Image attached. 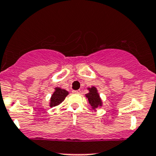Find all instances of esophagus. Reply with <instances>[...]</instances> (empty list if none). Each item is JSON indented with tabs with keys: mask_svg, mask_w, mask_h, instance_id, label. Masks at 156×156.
I'll return each mask as SVG.
<instances>
[{
	"mask_svg": "<svg viewBox=\"0 0 156 156\" xmlns=\"http://www.w3.org/2000/svg\"><path fill=\"white\" fill-rule=\"evenodd\" d=\"M73 93H80V90H73Z\"/></svg>",
	"mask_w": 156,
	"mask_h": 156,
	"instance_id": "34e87169",
	"label": "esophagus"
}]
</instances>
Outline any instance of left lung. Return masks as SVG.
I'll return each mask as SVG.
<instances>
[{"instance_id":"8db88e82","label":"left lung","mask_w":156,"mask_h":156,"mask_svg":"<svg viewBox=\"0 0 156 156\" xmlns=\"http://www.w3.org/2000/svg\"><path fill=\"white\" fill-rule=\"evenodd\" d=\"M87 89L89 90V92L86 94V98L87 99L91 108L94 111L101 108L103 105V101L100 97L97 88L92 86L91 87H87Z\"/></svg>"}]
</instances>
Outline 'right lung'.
<instances>
[{"label":"right lung","mask_w":156,"mask_h":156,"mask_svg":"<svg viewBox=\"0 0 156 156\" xmlns=\"http://www.w3.org/2000/svg\"><path fill=\"white\" fill-rule=\"evenodd\" d=\"M68 94L69 92L66 89H62L61 87H55V91L52 93L50 100H49V106L52 108L59 105L61 103H62V101H64Z\"/></svg>","instance_id":"right-lung-1"}]
</instances>
